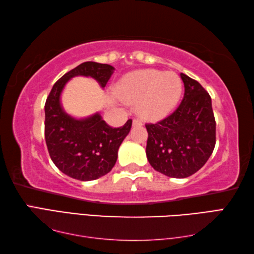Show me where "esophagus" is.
Returning <instances> with one entry per match:
<instances>
[{"mask_svg":"<svg viewBox=\"0 0 254 254\" xmlns=\"http://www.w3.org/2000/svg\"><path fill=\"white\" fill-rule=\"evenodd\" d=\"M133 126L141 127V126H143V122H142V120H139V119H133Z\"/></svg>","mask_w":254,"mask_h":254,"instance_id":"obj_1","label":"esophagus"}]
</instances>
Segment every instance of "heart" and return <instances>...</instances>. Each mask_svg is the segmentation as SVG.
<instances>
[{
    "instance_id": "obj_1",
    "label": "heart",
    "mask_w": 254,
    "mask_h": 254,
    "mask_svg": "<svg viewBox=\"0 0 254 254\" xmlns=\"http://www.w3.org/2000/svg\"><path fill=\"white\" fill-rule=\"evenodd\" d=\"M182 82L174 72L143 69L119 83L117 93L123 100L137 104V112L145 119H160L174 110L180 99Z\"/></svg>"
}]
</instances>
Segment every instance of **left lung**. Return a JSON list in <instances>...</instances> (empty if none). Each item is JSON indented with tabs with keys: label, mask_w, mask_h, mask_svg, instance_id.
I'll return each mask as SVG.
<instances>
[{
	"label": "left lung",
	"mask_w": 254,
	"mask_h": 254,
	"mask_svg": "<svg viewBox=\"0 0 254 254\" xmlns=\"http://www.w3.org/2000/svg\"><path fill=\"white\" fill-rule=\"evenodd\" d=\"M185 96L170 116L147 123L146 156L153 168L170 178L195 174L212 155L216 122L212 99L202 85L181 73Z\"/></svg>",
	"instance_id": "1"
}]
</instances>
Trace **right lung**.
Instances as JSON below:
<instances>
[{
	"label": "right lung",
	"instance_id": "add662e5",
	"mask_svg": "<svg viewBox=\"0 0 254 254\" xmlns=\"http://www.w3.org/2000/svg\"><path fill=\"white\" fill-rule=\"evenodd\" d=\"M115 71L109 64L84 62L64 74L53 85L45 105V136L50 157L63 174L80 181L96 180L107 175L118 158V149L128 134L132 120L111 127L98 112L75 119L63 110L61 93L69 79L89 76L102 88Z\"/></svg>",
	"mask_w": 254,
	"mask_h": 254
}]
</instances>
